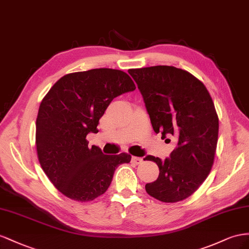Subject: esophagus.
<instances>
[{"label":"esophagus","mask_w":249,"mask_h":249,"mask_svg":"<svg viewBox=\"0 0 249 249\" xmlns=\"http://www.w3.org/2000/svg\"><path fill=\"white\" fill-rule=\"evenodd\" d=\"M131 161L133 162V164L140 165V164H142V162H143V159H142V158H138V156H132V158H131Z\"/></svg>","instance_id":"esophagus-1"}]
</instances>
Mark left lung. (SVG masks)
Here are the masks:
<instances>
[{
	"label": "left lung",
	"mask_w": 249,
	"mask_h": 249,
	"mask_svg": "<svg viewBox=\"0 0 249 249\" xmlns=\"http://www.w3.org/2000/svg\"><path fill=\"white\" fill-rule=\"evenodd\" d=\"M128 73L143 96L155 133L176 140L165 160L152 155L144 159L160 169L146 192L161 202L181 201L201 186L214 164L219 131L214 102L204 84L184 70L155 66Z\"/></svg>",
	"instance_id": "obj_1"
}]
</instances>
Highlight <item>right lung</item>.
Here are the masks:
<instances>
[{
    "mask_svg": "<svg viewBox=\"0 0 249 249\" xmlns=\"http://www.w3.org/2000/svg\"><path fill=\"white\" fill-rule=\"evenodd\" d=\"M136 89L123 71L93 69L65 75L39 105L35 144L39 164L61 194L75 201H91L104 194L121 164L131 155H105L89 146L87 136L98 132L99 120L110 102Z\"/></svg>",
    "mask_w": 249,
    "mask_h": 249,
    "instance_id": "right-lung-1",
    "label": "right lung"
}]
</instances>
